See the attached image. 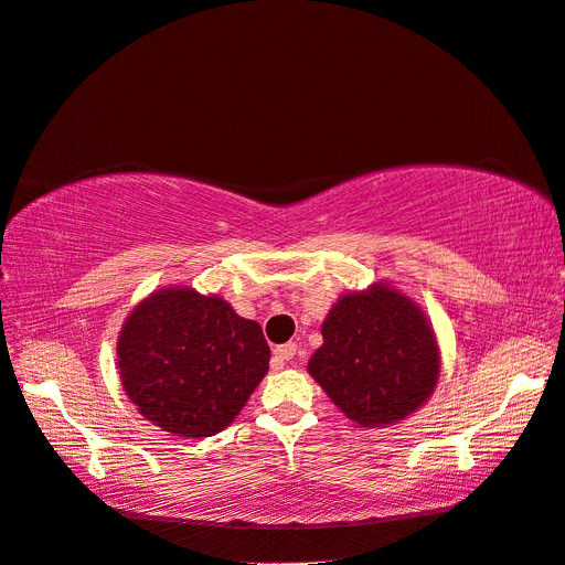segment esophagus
Segmentation results:
<instances>
[{
    "label": "esophagus",
    "mask_w": 565,
    "mask_h": 565,
    "mask_svg": "<svg viewBox=\"0 0 565 565\" xmlns=\"http://www.w3.org/2000/svg\"><path fill=\"white\" fill-rule=\"evenodd\" d=\"M296 351H298V345H296V343H284V345H277V349H274V363H277V365L288 363V360H294Z\"/></svg>",
    "instance_id": "obj_1"
}]
</instances>
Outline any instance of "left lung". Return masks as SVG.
<instances>
[{"label": "left lung", "mask_w": 565, "mask_h": 565, "mask_svg": "<svg viewBox=\"0 0 565 565\" xmlns=\"http://www.w3.org/2000/svg\"><path fill=\"white\" fill-rule=\"evenodd\" d=\"M308 372L360 427L406 420L439 380V345L420 306L388 284L341 296Z\"/></svg>", "instance_id": "obj_1"}]
</instances>
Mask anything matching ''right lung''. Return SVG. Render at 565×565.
<instances>
[{
    "label": "right lung",
    "mask_w": 565,
    "mask_h": 565,
    "mask_svg": "<svg viewBox=\"0 0 565 565\" xmlns=\"http://www.w3.org/2000/svg\"><path fill=\"white\" fill-rule=\"evenodd\" d=\"M117 365L145 420L198 439L234 423L269 370V345L220 296L169 286L126 317Z\"/></svg>",
    "instance_id": "right-lung-1"
}]
</instances>
